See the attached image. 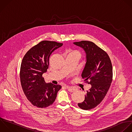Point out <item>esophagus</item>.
I'll use <instances>...</instances> for the list:
<instances>
[{
	"label": "esophagus",
	"mask_w": 132,
	"mask_h": 132,
	"mask_svg": "<svg viewBox=\"0 0 132 132\" xmlns=\"http://www.w3.org/2000/svg\"><path fill=\"white\" fill-rule=\"evenodd\" d=\"M66 88H67L68 90L69 91V92H74L75 90V89L73 87H70V86H66Z\"/></svg>",
	"instance_id": "esophagus-1"
}]
</instances>
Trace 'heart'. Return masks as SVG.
Listing matches in <instances>:
<instances>
[{"label":"heart","mask_w":132,"mask_h":132,"mask_svg":"<svg viewBox=\"0 0 132 132\" xmlns=\"http://www.w3.org/2000/svg\"><path fill=\"white\" fill-rule=\"evenodd\" d=\"M71 53H75V54H78V53L77 52H72Z\"/></svg>","instance_id":"1"}]
</instances>
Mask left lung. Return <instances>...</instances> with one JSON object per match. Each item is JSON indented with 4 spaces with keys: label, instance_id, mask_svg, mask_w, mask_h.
<instances>
[{
    "label": "left lung",
    "instance_id": "left-lung-1",
    "mask_svg": "<svg viewBox=\"0 0 132 132\" xmlns=\"http://www.w3.org/2000/svg\"><path fill=\"white\" fill-rule=\"evenodd\" d=\"M73 43L86 53V63L81 77L91 85L84 101L78 103V106L82 109L90 110L100 104L109 89L112 79V64L108 54L92 42L81 41Z\"/></svg>",
    "mask_w": 132,
    "mask_h": 132
}]
</instances>
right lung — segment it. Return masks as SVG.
I'll list each match as a JSON object with an SVG mask.
<instances>
[{"instance_id":"1","label":"right lung","mask_w":132,"mask_h":132,"mask_svg":"<svg viewBox=\"0 0 132 132\" xmlns=\"http://www.w3.org/2000/svg\"><path fill=\"white\" fill-rule=\"evenodd\" d=\"M62 43L43 41L31 48L24 56L21 65L20 79L25 95L35 106L45 108L52 105L60 85L46 83L42 75L49 66V58Z\"/></svg>"}]
</instances>
